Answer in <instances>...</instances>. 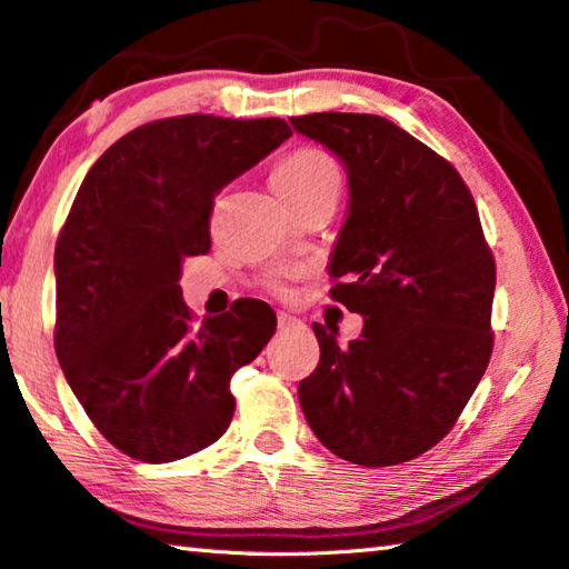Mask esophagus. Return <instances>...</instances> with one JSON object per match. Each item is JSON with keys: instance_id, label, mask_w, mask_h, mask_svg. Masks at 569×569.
<instances>
[{"instance_id": "obj_1", "label": "esophagus", "mask_w": 569, "mask_h": 569, "mask_svg": "<svg viewBox=\"0 0 569 569\" xmlns=\"http://www.w3.org/2000/svg\"><path fill=\"white\" fill-rule=\"evenodd\" d=\"M293 326H298V319L296 316H291V313H278V329L281 331H286V329H293Z\"/></svg>"}]
</instances>
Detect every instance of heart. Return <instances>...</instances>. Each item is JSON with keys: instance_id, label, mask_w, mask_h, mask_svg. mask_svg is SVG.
Returning a JSON list of instances; mask_svg holds the SVG:
<instances>
[{"instance_id": "1", "label": "heart", "mask_w": 569, "mask_h": 569, "mask_svg": "<svg viewBox=\"0 0 569 569\" xmlns=\"http://www.w3.org/2000/svg\"><path fill=\"white\" fill-rule=\"evenodd\" d=\"M326 186L339 188V168L323 150L301 148L283 158L273 170V188L281 192L283 200L306 196V192Z\"/></svg>"}]
</instances>
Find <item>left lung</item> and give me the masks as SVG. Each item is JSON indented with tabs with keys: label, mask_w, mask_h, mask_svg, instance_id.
I'll return each instance as SVG.
<instances>
[{
	"label": "left lung",
	"mask_w": 569,
	"mask_h": 569,
	"mask_svg": "<svg viewBox=\"0 0 569 569\" xmlns=\"http://www.w3.org/2000/svg\"><path fill=\"white\" fill-rule=\"evenodd\" d=\"M291 122L349 170L329 296L363 316L349 346L313 323L321 361L298 399L336 457L401 465L449 435L485 377L495 346L492 248L457 168L407 130L359 112Z\"/></svg>",
	"instance_id": "8db88e82"
}]
</instances>
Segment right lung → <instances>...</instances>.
<instances>
[{
	"label": "right lung",
	"mask_w": 569,
	"mask_h": 569,
	"mask_svg": "<svg viewBox=\"0 0 569 569\" xmlns=\"http://www.w3.org/2000/svg\"><path fill=\"white\" fill-rule=\"evenodd\" d=\"M281 118L178 114L146 122L84 176L54 248V351L114 449L148 465L196 455L236 411L230 377L276 333L240 298L196 323L180 268L210 250L216 192L291 138Z\"/></svg>",
	"instance_id": "1"
}]
</instances>
